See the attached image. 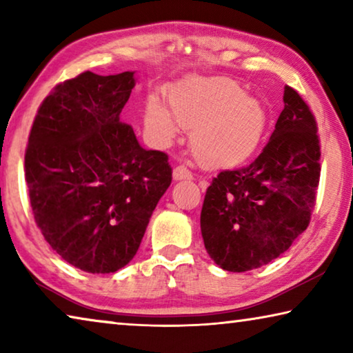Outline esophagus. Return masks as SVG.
<instances>
[{
    "instance_id": "1",
    "label": "esophagus",
    "mask_w": 353,
    "mask_h": 353,
    "mask_svg": "<svg viewBox=\"0 0 353 353\" xmlns=\"http://www.w3.org/2000/svg\"><path fill=\"white\" fill-rule=\"evenodd\" d=\"M172 177L176 179V181H182V179H193V174H191V171L187 168L185 165H179L172 171Z\"/></svg>"
}]
</instances>
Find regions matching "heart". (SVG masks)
Returning a JSON list of instances; mask_svg holds the SVG:
<instances>
[{
	"label": "heart",
	"mask_w": 353,
	"mask_h": 353,
	"mask_svg": "<svg viewBox=\"0 0 353 353\" xmlns=\"http://www.w3.org/2000/svg\"><path fill=\"white\" fill-rule=\"evenodd\" d=\"M169 112L149 98L146 128L155 140L168 143L179 124L192 129L191 149L208 168H227L246 160L259 146L266 126L260 101L243 93L229 77H188L168 93Z\"/></svg>",
	"instance_id": "1"
}]
</instances>
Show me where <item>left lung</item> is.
Segmentation results:
<instances>
[{"label": "left lung", "instance_id": "left-lung-1", "mask_svg": "<svg viewBox=\"0 0 353 353\" xmlns=\"http://www.w3.org/2000/svg\"><path fill=\"white\" fill-rule=\"evenodd\" d=\"M259 157L221 171L207 188L201 232L225 271L244 272L277 259L307 229L321 177L318 123L294 88Z\"/></svg>", "mask_w": 353, "mask_h": 353}]
</instances>
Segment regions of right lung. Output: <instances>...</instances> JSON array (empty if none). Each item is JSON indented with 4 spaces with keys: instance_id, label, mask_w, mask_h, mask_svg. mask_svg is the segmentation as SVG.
I'll return each instance as SVG.
<instances>
[{
    "instance_id": "right-lung-1",
    "label": "right lung",
    "mask_w": 353,
    "mask_h": 353,
    "mask_svg": "<svg viewBox=\"0 0 353 353\" xmlns=\"http://www.w3.org/2000/svg\"><path fill=\"white\" fill-rule=\"evenodd\" d=\"M132 71H83L52 88L34 118L25 151L32 214L52 250L77 270H121L140 248L168 190V154L143 149L119 119Z\"/></svg>"
}]
</instances>
